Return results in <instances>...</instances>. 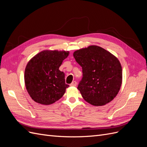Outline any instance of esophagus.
I'll use <instances>...</instances> for the list:
<instances>
[{
  "label": "esophagus",
  "instance_id": "esophagus-1",
  "mask_svg": "<svg viewBox=\"0 0 147 147\" xmlns=\"http://www.w3.org/2000/svg\"><path fill=\"white\" fill-rule=\"evenodd\" d=\"M77 84V82L74 81V82H72V83H71V84H70V86H76Z\"/></svg>",
  "mask_w": 147,
  "mask_h": 147
}]
</instances>
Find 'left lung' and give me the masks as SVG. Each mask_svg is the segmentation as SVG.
Returning <instances> with one entry per match:
<instances>
[{"label":"left lung","mask_w":147,"mask_h":147,"mask_svg":"<svg viewBox=\"0 0 147 147\" xmlns=\"http://www.w3.org/2000/svg\"><path fill=\"white\" fill-rule=\"evenodd\" d=\"M74 57L82 67L83 77L77 88L83 99L95 106L112 101L122 83V68L117 57L95 45L75 51Z\"/></svg>","instance_id":"obj_1"}]
</instances>
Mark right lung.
Returning <instances> with one entry per match:
<instances>
[{
	"mask_svg": "<svg viewBox=\"0 0 147 147\" xmlns=\"http://www.w3.org/2000/svg\"><path fill=\"white\" fill-rule=\"evenodd\" d=\"M69 54V51L45 50L29 61L24 82L29 94L35 102L50 105L64 94L69 86L65 84L64 73L59 68Z\"/></svg>",
	"mask_w": 147,
	"mask_h": 147,
	"instance_id": "1",
	"label": "right lung"
}]
</instances>
